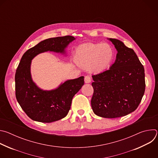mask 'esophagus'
Here are the masks:
<instances>
[{
    "mask_svg": "<svg viewBox=\"0 0 158 158\" xmlns=\"http://www.w3.org/2000/svg\"><path fill=\"white\" fill-rule=\"evenodd\" d=\"M84 82L85 83H90L91 82V77L89 76H86L84 77Z\"/></svg>",
    "mask_w": 158,
    "mask_h": 158,
    "instance_id": "34e87169",
    "label": "esophagus"
}]
</instances>
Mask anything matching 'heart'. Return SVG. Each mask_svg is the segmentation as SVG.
I'll use <instances>...</instances> for the list:
<instances>
[{"mask_svg": "<svg viewBox=\"0 0 158 158\" xmlns=\"http://www.w3.org/2000/svg\"><path fill=\"white\" fill-rule=\"evenodd\" d=\"M114 57V51L107 43L87 44L79 47L74 55L76 62L89 68L94 73H101L110 64Z\"/></svg>", "mask_w": 158, "mask_h": 158, "instance_id": "b5f03b06", "label": "heart"}]
</instances>
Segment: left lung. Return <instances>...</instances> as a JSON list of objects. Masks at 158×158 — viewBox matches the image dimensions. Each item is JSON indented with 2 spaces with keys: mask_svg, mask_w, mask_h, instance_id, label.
<instances>
[{
  "mask_svg": "<svg viewBox=\"0 0 158 158\" xmlns=\"http://www.w3.org/2000/svg\"><path fill=\"white\" fill-rule=\"evenodd\" d=\"M118 53L109 69L93 76L94 114L105 118L124 116L134 111L145 91L144 67L133 49L116 39H108Z\"/></svg>",
  "mask_w": 158,
  "mask_h": 158,
  "instance_id": "8db88e82",
  "label": "left lung"
}]
</instances>
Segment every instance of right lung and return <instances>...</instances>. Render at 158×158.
<instances>
[{
	"mask_svg": "<svg viewBox=\"0 0 158 158\" xmlns=\"http://www.w3.org/2000/svg\"><path fill=\"white\" fill-rule=\"evenodd\" d=\"M75 39L71 35L49 38L40 42L22 56L15 75V96L31 119L52 123L68 114L73 97L84 84V76L67 80L54 89L43 90L33 81L31 65L32 60L42 52L50 51L66 55V48Z\"/></svg>",
	"mask_w": 158,
	"mask_h": 158,
	"instance_id": "right-lung-1",
	"label": "right lung"
}]
</instances>
